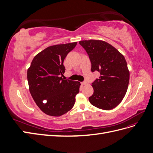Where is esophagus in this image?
<instances>
[{
    "mask_svg": "<svg viewBox=\"0 0 153 153\" xmlns=\"http://www.w3.org/2000/svg\"><path fill=\"white\" fill-rule=\"evenodd\" d=\"M81 84H82V85H86L87 84V82L86 81H84V82H82Z\"/></svg>",
    "mask_w": 153,
    "mask_h": 153,
    "instance_id": "1",
    "label": "esophagus"
}]
</instances>
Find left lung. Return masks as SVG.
Here are the masks:
<instances>
[{"label":"left lung","instance_id":"8db88e82","mask_svg":"<svg viewBox=\"0 0 153 153\" xmlns=\"http://www.w3.org/2000/svg\"><path fill=\"white\" fill-rule=\"evenodd\" d=\"M79 44L89 55L91 71H98L99 78L92 83L94 93L90 103L103 110H111L121 102L128 89L129 72L123 55L103 41H80Z\"/></svg>","mask_w":153,"mask_h":153}]
</instances>
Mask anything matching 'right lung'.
<instances>
[{"label": "right lung", "mask_w": 153, "mask_h": 153, "mask_svg": "<svg viewBox=\"0 0 153 153\" xmlns=\"http://www.w3.org/2000/svg\"><path fill=\"white\" fill-rule=\"evenodd\" d=\"M77 43L56 45L36 55L27 71L29 91L36 105L51 116L67 113L75 102L80 83L62 78L64 59Z\"/></svg>", "instance_id": "right-lung-1"}]
</instances>
